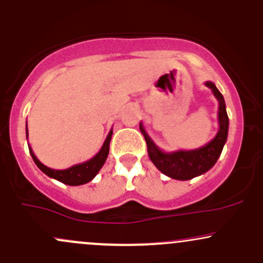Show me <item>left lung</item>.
Listing matches in <instances>:
<instances>
[{
  "instance_id": "left-lung-1",
  "label": "left lung",
  "mask_w": 263,
  "mask_h": 263,
  "mask_svg": "<svg viewBox=\"0 0 263 263\" xmlns=\"http://www.w3.org/2000/svg\"><path fill=\"white\" fill-rule=\"evenodd\" d=\"M204 85L212 89L213 95L219 102L218 133L204 146H200L194 150H177L172 151V153H165L154 143L153 139L145 130L143 123L140 122V132L143 133L145 141H146L147 154H149L151 162L163 175L168 176L174 180L187 181L205 174L218 161L224 145L227 143L229 118H228L224 97L212 81H206Z\"/></svg>"
}]
</instances>
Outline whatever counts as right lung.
<instances>
[{"instance_id":"obj_1","label":"right lung","mask_w":263,"mask_h":263,"mask_svg":"<svg viewBox=\"0 0 263 263\" xmlns=\"http://www.w3.org/2000/svg\"><path fill=\"white\" fill-rule=\"evenodd\" d=\"M26 134L28 139V128L26 125ZM113 129H110L109 133H108L106 140H104L103 145H102L101 150L98 151L96 155L92 157V159L87 160V161L77 163V165L71 166L69 168L65 170H54L45 166L44 163H42L38 160V157L35 156V154L33 153L32 147L28 144V147H29V153L32 155L34 162L38 166L40 171H43L46 176L54 178V180H58L63 182L65 184H69V186H81V184L88 183L89 181H92L96 177V175L100 172L102 166L106 162L108 153H109V143L110 139H112Z\"/></svg>"}]
</instances>
